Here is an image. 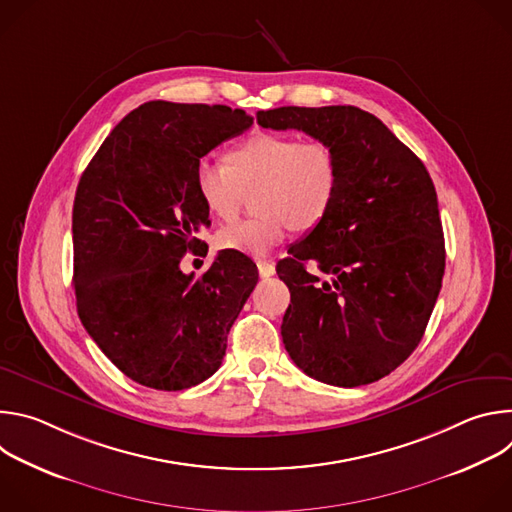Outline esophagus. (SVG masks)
Segmentation results:
<instances>
[{
	"label": "esophagus",
	"mask_w": 512,
	"mask_h": 512,
	"mask_svg": "<svg viewBox=\"0 0 512 512\" xmlns=\"http://www.w3.org/2000/svg\"><path fill=\"white\" fill-rule=\"evenodd\" d=\"M257 269L261 277H271L275 273V265L271 261H257Z\"/></svg>",
	"instance_id": "34e87169"
}]
</instances>
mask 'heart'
<instances>
[{
	"mask_svg": "<svg viewBox=\"0 0 512 512\" xmlns=\"http://www.w3.org/2000/svg\"><path fill=\"white\" fill-rule=\"evenodd\" d=\"M194 184L206 210L218 221H233L247 192H257L255 218L218 231L223 249L265 255L296 229L308 231L324 221L336 190L338 162L322 139L291 133H257L231 152V164L202 156Z\"/></svg>",
	"mask_w": 512,
	"mask_h": 512,
	"instance_id": "heart-1",
	"label": "heart"
}]
</instances>
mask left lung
<instances>
[{
    "label": "left lung",
    "instance_id": "1",
    "mask_svg": "<svg viewBox=\"0 0 512 512\" xmlns=\"http://www.w3.org/2000/svg\"><path fill=\"white\" fill-rule=\"evenodd\" d=\"M257 123L322 139L338 162L324 221L277 263L291 294L285 350L316 381L375 383L417 348L440 296L446 247L433 182L407 145L358 107H279L259 111Z\"/></svg>",
    "mask_w": 512,
    "mask_h": 512
}]
</instances>
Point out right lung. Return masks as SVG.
Wrapping results in <instances>:
<instances>
[{"mask_svg":"<svg viewBox=\"0 0 512 512\" xmlns=\"http://www.w3.org/2000/svg\"><path fill=\"white\" fill-rule=\"evenodd\" d=\"M253 125L243 109L150 101L125 115L81 176L72 206L79 318L131 381L182 391L221 367L227 336L259 279L225 249L202 277L180 261L208 210L196 162Z\"/></svg>","mask_w":512,"mask_h":512,"instance_id":"right-lung-1","label":"right lung"}]
</instances>
